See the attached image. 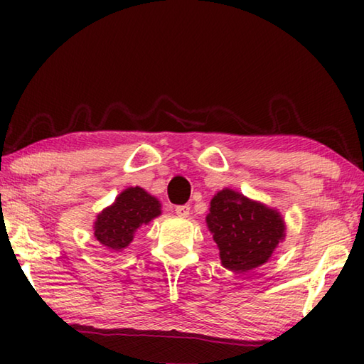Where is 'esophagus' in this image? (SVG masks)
Returning <instances> with one entry per match:
<instances>
[{"instance_id":"obj_1","label":"esophagus","mask_w":364,"mask_h":364,"mask_svg":"<svg viewBox=\"0 0 364 364\" xmlns=\"http://www.w3.org/2000/svg\"><path fill=\"white\" fill-rule=\"evenodd\" d=\"M191 212V207L186 204V205H176L175 207V213L180 215V217H188Z\"/></svg>"}]
</instances>
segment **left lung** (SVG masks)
Returning <instances> with one entry per match:
<instances>
[{
  "label": "left lung",
  "mask_w": 364,
  "mask_h": 364,
  "mask_svg": "<svg viewBox=\"0 0 364 364\" xmlns=\"http://www.w3.org/2000/svg\"><path fill=\"white\" fill-rule=\"evenodd\" d=\"M207 225L223 267L236 273L260 267L284 237V221L278 212L231 189L213 197Z\"/></svg>",
  "instance_id": "left-lung-1"
}]
</instances>
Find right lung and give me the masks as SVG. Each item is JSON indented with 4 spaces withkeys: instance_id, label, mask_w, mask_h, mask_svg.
<instances>
[{
    "instance_id": "1",
    "label": "right lung",
    "mask_w": 364,
    "mask_h": 364,
    "mask_svg": "<svg viewBox=\"0 0 364 364\" xmlns=\"http://www.w3.org/2000/svg\"><path fill=\"white\" fill-rule=\"evenodd\" d=\"M160 215L156 197L141 188H128L117 197L114 205L97 215L95 236L97 241L112 250L127 247L141 225H147Z\"/></svg>"
}]
</instances>
